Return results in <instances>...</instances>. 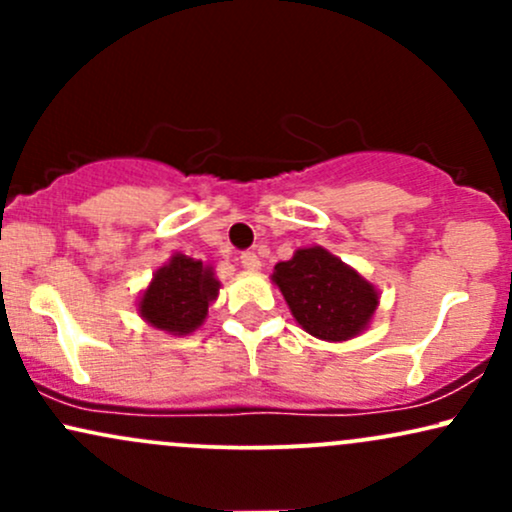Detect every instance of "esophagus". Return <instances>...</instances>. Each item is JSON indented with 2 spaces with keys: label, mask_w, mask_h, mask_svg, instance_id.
<instances>
[{
  "label": "esophagus",
  "mask_w": 512,
  "mask_h": 512,
  "mask_svg": "<svg viewBox=\"0 0 512 512\" xmlns=\"http://www.w3.org/2000/svg\"><path fill=\"white\" fill-rule=\"evenodd\" d=\"M240 264H243L245 269H250V272H255V269H260V257L252 250H245L240 252Z\"/></svg>",
  "instance_id": "34e87169"
}]
</instances>
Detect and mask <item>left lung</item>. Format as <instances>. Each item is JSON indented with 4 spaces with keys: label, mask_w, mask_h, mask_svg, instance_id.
<instances>
[{
    "label": "left lung",
    "mask_w": 512,
    "mask_h": 512,
    "mask_svg": "<svg viewBox=\"0 0 512 512\" xmlns=\"http://www.w3.org/2000/svg\"><path fill=\"white\" fill-rule=\"evenodd\" d=\"M272 279L298 325L327 342L356 337L378 308L373 284L322 248L296 250L276 264Z\"/></svg>",
    "instance_id": "1"
}]
</instances>
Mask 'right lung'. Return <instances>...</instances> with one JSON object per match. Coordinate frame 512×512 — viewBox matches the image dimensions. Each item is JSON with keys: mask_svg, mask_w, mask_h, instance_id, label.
Returning <instances> with one entry per match:
<instances>
[{"mask_svg": "<svg viewBox=\"0 0 512 512\" xmlns=\"http://www.w3.org/2000/svg\"><path fill=\"white\" fill-rule=\"evenodd\" d=\"M216 293L219 281L209 267L192 257L173 255V260L154 274V281L139 301V310L158 330L190 334L202 325Z\"/></svg>", "mask_w": 512, "mask_h": 512, "instance_id": "1", "label": "right lung"}]
</instances>
